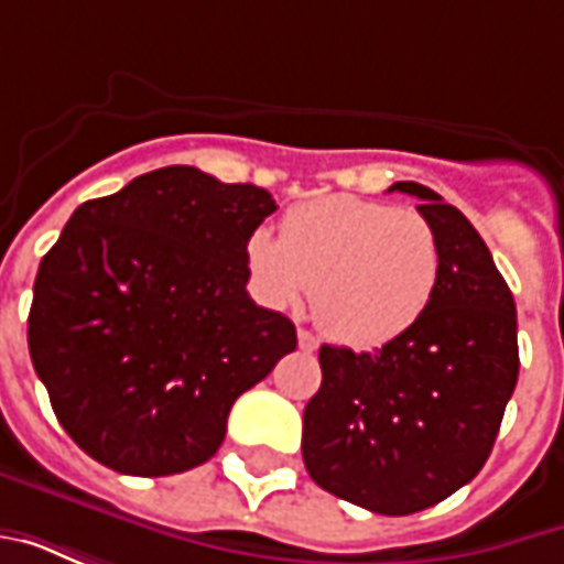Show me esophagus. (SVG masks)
I'll return each mask as SVG.
<instances>
[{
  "label": "esophagus",
  "mask_w": 564,
  "mask_h": 564,
  "mask_svg": "<svg viewBox=\"0 0 564 564\" xmlns=\"http://www.w3.org/2000/svg\"><path fill=\"white\" fill-rule=\"evenodd\" d=\"M299 347H302L305 354H314V350L319 347V338L317 335H311L307 329H299Z\"/></svg>",
  "instance_id": "obj_1"
}]
</instances>
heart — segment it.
Returning a JSON list of instances; mask_svg holds the SVG:
<instances>
[{
  "mask_svg": "<svg viewBox=\"0 0 564 564\" xmlns=\"http://www.w3.org/2000/svg\"><path fill=\"white\" fill-rule=\"evenodd\" d=\"M245 253L271 307H295L311 286L314 319L350 347L404 335L441 281V241L423 214L350 193L295 205L281 238L257 229Z\"/></svg>",
  "mask_w": 564,
  "mask_h": 564,
  "instance_id": "obj_1",
  "label": "heart"
}]
</instances>
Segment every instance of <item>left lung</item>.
<instances>
[{"instance_id":"1","label":"left lung","mask_w":564,"mask_h":564,"mask_svg":"<svg viewBox=\"0 0 564 564\" xmlns=\"http://www.w3.org/2000/svg\"><path fill=\"white\" fill-rule=\"evenodd\" d=\"M390 189L441 241V281L411 329L375 354L319 347L323 383L305 408L314 484L350 505L408 517L453 496L492 453L517 375V305L459 208L414 181Z\"/></svg>"}]
</instances>
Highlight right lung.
<instances>
[{
  "label": "right lung",
  "instance_id": "add662e5",
  "mask_svg": "<svg viewBox=\"0 0 564 564\" xmlns=\"http://www.w3.org/2000/svg\"><path fill=\"white\" fill-rule=\"evenodd\" d=\"M269 189L169 165L84 202L44 253L30 356L59 425L132 477L208 462L235 399L295 350L290 319L247 295V238Z\"/></svg>",
  "mask_w": 564,
  "mask_h": 564
}]
</instances>
